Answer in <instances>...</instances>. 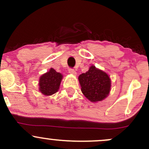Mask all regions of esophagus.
<instances>
[{"instance_id": "1", "label": "esophagus", "mask_w": 149, "mask_h": 149, "mask_svg": "<svg viewBox=\"0 0 149 149\" xmlns=\"http://www.w3.org/2000/svg\"><path fill=\"white\" fill-rule=\"evenodd\" d=\"M69 73H70L71 75H73V76H76V72L75 71L74 69H69Z\"/></svg>"}]
</instances>
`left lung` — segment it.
I'll return each mask as SVG.
<instances>
[{"mask_svg":"<svg viewBox=\"0 0 149 149\" xmlns=\"http://www.w3.org/2000/svg\"><path fill=\"white\" fill-rule=\"evenodd\" d=\"M81 90L90 102H101L108 97L111 90L109 76L94 65L89 67L88 71L79 76Z\"/></svg>","mask_w":149,"mask_h":149,"instance_id":"left-lung-1","label":"left lung"}]
</instances>
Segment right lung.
<instances>
[{
	"label": "right lung",
	"instance_id": "right-lung-1",
	"mask_svg": "<svg viewBox=\"0 0 149 149\" xmlns=\"http://www.w3.org/2000/svg\"><path fill=\"white\" fill-rule=\"evenodd\" d=\"M63 78V74L51 68L39 79V91L45 96H51L59 90Z\"/></svg>",
	"mask_w": 149,
	"mask_h": 149
}]
</instances>
